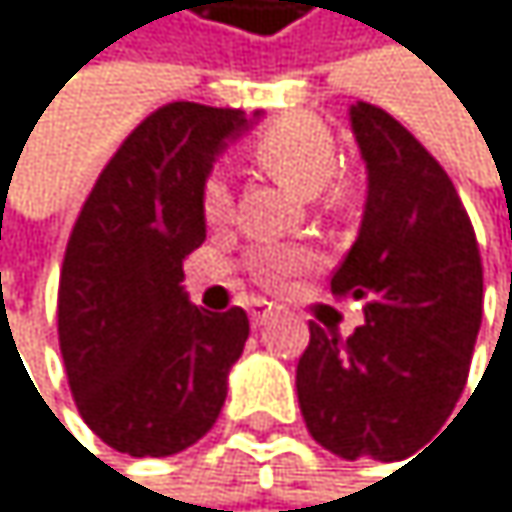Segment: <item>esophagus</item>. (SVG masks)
Listing matches in <instances>:
<instances>
[{
    "label": "esophagus",
    "instance_id": "esophagus-1",
    "mask_svg": "<svg viewBox=\"0 0 512 512\" xmlns=\"http://www.w3.org/2000/svg\"><path fill=\"white\" fill-rule=\"evenodd\" d=\"M270 316H273V304H267V301H254L251 304V322L254 325H264Z\"/></svg>",
    "mask_w": 512,
    "mask_h": 512
}]
</instances>
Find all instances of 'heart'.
Masks as SVG:
<instances>
[{"label": "heart", "instance_id": "1", "mask_svg": "<svg viewBox=\"0 0 512 512\" xmlns=\"http://www.w3.org/2000/svg\"><path fill=\"white\" fill-rule=\"evenodd\" d=\"M251 156L273 181L288 187L298 196H319L331 184V199H341V184H334V171H338V144L328 131L325 122L307 113H291L270 128H264L251 141ZM199 208L208 227H227L233 221V190L221 174H208ZM316 264V254L301 245H258L248 254V273L254 282L264 288L282 291L288 288L301 273H307Z\"/></svg>", "mask_w": 512, "mask_h": 512}]
</instances>
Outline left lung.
Returning a JSON list of instances; mask_svg holds the SVG:
<instances>
[{"label":"left lung","mask_w":512,"mask_h":512,"mask_svg":"<svg viewBox=\"0 0 512 512\" xmlns=\"http://www.w3.org/2000/svg\"><path fill=\"white\" fill-rule=\"evenodd\" d=\"M350 122L368 202L331 294L365 301V322L350 338L310 322L298 402L331 455L402 461L464 393L482 322V258L455 184L418 137L365 101L350 107Z\"/></svg>","instance_id":"1"}]
</instances>
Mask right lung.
Listing matches in <instances>:
<instances>
[{"mask_svg": "<svg viewBox=\"0 0 512 512\" xmlns=\"http://www.w3.org/2000/svg\"><path fill=\"white\" fill-rule=\"evenodd\" d=\"M245 128L230 107H159L97 174L73 224L57 341L82 421L122 455H178L224 408L248 316L190 304L181 279L205 242L199 193L211 162Z\"/></svg>", "mask_w": 512, "mask_h": 512, "instance_id": "1", "label": "right lung"}]
</instances>
